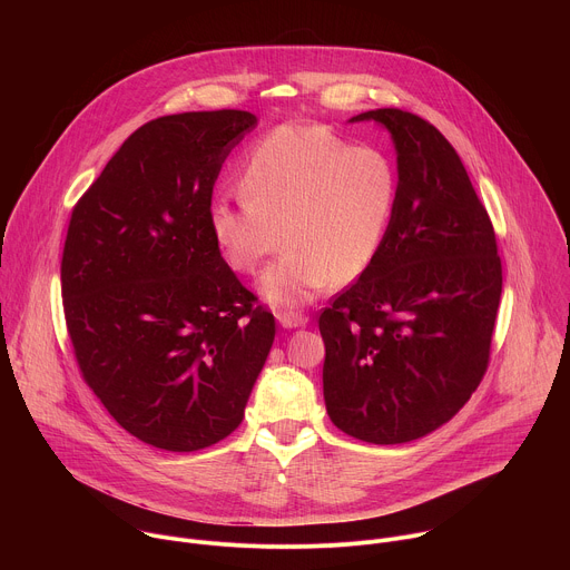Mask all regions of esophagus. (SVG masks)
<instances>
[{
	"label": "esophagus",
	"instance_id": "1",
	"mask_svg": "<svg viewBox=\"0 0 570 570\" xmlns=\"http://www.w3.org/2000/svg\"><path fill=\"white\" fill-rule=\"evenodd\" d=\"M277 320H279L282 327L295 330V327H304V324L308 322V315L299 313V311H284V308H279L277 311Z\"/></svg>",
	"mask_w": 570,
	"mask_h": 570
}]
</instances>
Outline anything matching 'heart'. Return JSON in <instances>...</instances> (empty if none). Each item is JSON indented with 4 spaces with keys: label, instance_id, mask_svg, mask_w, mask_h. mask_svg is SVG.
Masks as SVG:
<instances>
[{
    "label": "heart",
    "instance_id": "obj_1",
    "mask_svg": "<svg viewBox=\"0 0 570 570\" xmlns=\"http://www.w3.org/2000/svg\"><path fill=\"white\" fill-rule=\"evenodd\" d=\"M243 200L220 198L209 229L223 262L255 275L282 246L262 277L277 306H297L320 291L356 282L374 264L390 229L399 176L372 146H352L322 124H282L243 155Z\"/></svg>",
    "mask_w": 570,
    "mask_h": 570
}]
</instances>
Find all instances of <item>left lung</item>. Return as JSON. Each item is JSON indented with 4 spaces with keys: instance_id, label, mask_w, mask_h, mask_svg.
Returning a JSON list of instances; mask_svg holds the SVG:
<instances>
[{
    "instance_id": "1",
    "label": "left lung",
    "mask_w": 570,
    "mask_h": 570,
    "mask_svg": "<svg viewBox=\"0 0 570 570\" xmlns=\"http://www.w3.org/2000/svg\"><path fill=\"white\" fill-rule=\"evenodd\" d=\"M374 119L394 139L399 198L383 246L320 313L324 403L370 444L446 424L480 385L503 291L497 232L449 139L399 108Z\"/></svg>"
}]
</instances>
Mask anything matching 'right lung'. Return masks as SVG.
<instances>
[{
	"instance_id": "add662e5",
	"label": "right lung",
	"mask_w": 570,
	"mask_h": 570,
	"mask_svg": "<svg viewBox=\"0 0 570 570\" xmlns=\"http://www.w3.org/2000/svg\"><path fill=\"white\" fill-rule=\"evenodd\" d=\"M246 110L139 126L71 209L60 262L80 376L137 440L189 453L227 438L275 341V317L223 262L214 183L255 128Z\"/></svg>"
}]
</instances>
